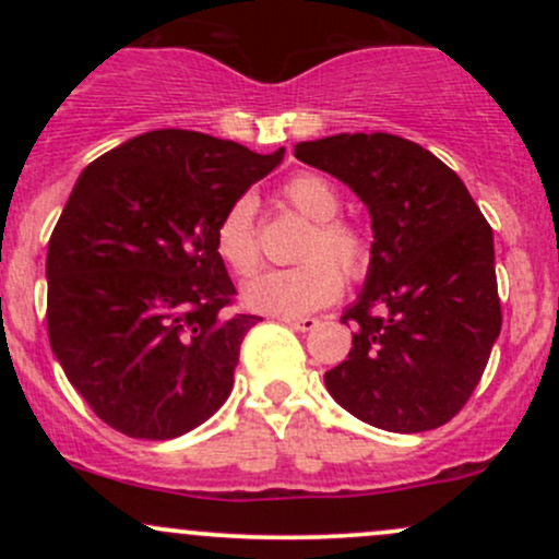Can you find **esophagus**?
Masks as SVG:
<instances>
[{"label": "esophagus", "mask_w": 559, "mask_h": 559, "mask_svg": "<svg viewBox=\"0 0 559 559\" xmlns=\"http://www.w3.org/2000/svg\"><path fill=\"white\" fill-rule=\"evenodd\" d=\"M281 320H284L288 329H294V331H312V329H318V320L316 318H281Z\"/></svg>", "instance_id": "esophagus-1"}]
</instances>
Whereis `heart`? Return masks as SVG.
<instances>
[{
  "instance_id": "b5f03b06",
  "label": "heart",
  "mask_w": 559,
  "mask_h": 559,
  "mask_svg": "<svg viewBox=\"0 0 559 559\" xmlns=\"http://www.w3.org/2000/svg\"><path fill=\"white\" fill-rule=\"evenodd\" d=\"M284 194L301 215L316 223V234L307 239L301 252L307 262L284 271H262L243 284L241 294L247 307L265 316L301 318L331 305L342 294L344 275L338 266L349 278H360L368 271L370 247L355 226L336 221L342 199L325 178L301 173L286 183ZM254 207V197L241 194L230 202L215 228L217 254L241 275L252 273L260 262Z\"/></svg>"
}]
</instances>
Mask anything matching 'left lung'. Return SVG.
<instances>
[{
  "label": "left lung",
  "instance_id": "obj_1",
  "mask_svg": "<svg viewBox=\"0 0 559 559\" xmlns=\"http://www.w3.org/2000/svg\"><path fill=\"white\" fill-rule=\"evenodd\" d=\"M294 155L349 186L373 243L360 297L344 310L352 349L325 373L346 413L394 433L463 409L502 329L493 234L452 168L391 133L299 141Z\"/></svg>",
  "mask_w": 559,
  "mask_h": 559
}]
</instances>
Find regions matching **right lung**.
I'll list each match as a JSON object with an SVG mask.
<instances>
[{"instance_id":"add662e5","label":"right lung","mask_w":559,"mask_h":559,"mask_svg":"<svg viewBox=\"0 0 559 559\" xmlns=\"http://www.w3.org/2000/svg\"><path fill=\"white\" fill-rule=\"evenodd\" d=\"M284 152L163 128L79 176L47 249L49 344L115 431L176 439L228 400L239 346L262 318L226 316L236 288L215 228Z\"/></svg>"}]
</instances>
